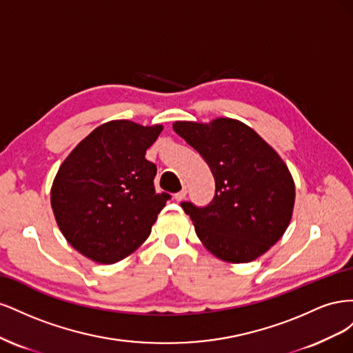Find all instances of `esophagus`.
Listing matches in <instances>:
<instances>
[{
  "mask_svg": "<svg viewBox=\"0 0 353 353\" xmlns=\"http://www.w3.org/2000/svg\"><path fill=\"white\" fill-rule=\"evenodd\" d=\"M185 196H187V188H183L181 191H178V193L174 194V199H175L176 201H181V200L185 199Z\"/></svg>",
  "mask_w": 353,
  "mask_h": 353,
  "instance_id": "esophagus-1",
  "label": "esophagus"
}]
</instances>
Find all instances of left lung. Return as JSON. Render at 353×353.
Here are the masks:
<instances>
[{
    "label": "left lung",
    "instance_id": "1",
    "mask_svg": "<svg viewBox=\"0 0 353 353\" xmlns=\"http://www.w3.org/2000/svg\"><path fill=\"white\" fill-rule=\"evenodd\" d=\"M172 126L215 178V196L208 206L181 203L200 241L232 263L252 262L268 252L290 223L296 196L290 170L279 153L250 126L228 117Z\"/></svg>",
    "mask_w": 353,
    "mask_h": 353
}]
</instances>
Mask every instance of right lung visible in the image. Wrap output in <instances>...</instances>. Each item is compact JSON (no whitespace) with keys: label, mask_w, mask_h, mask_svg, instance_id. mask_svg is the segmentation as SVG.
I'll return each instance as SVG.
<instances>
[{"label":"right lung","mask_w":353,"mask_h":353,"mask_svg":"<svg viewBox=\"0 0 353 353\" xmlns=\"http://www.w3.org/2000/svg\"><path fill=\"white\" fill-rule=\"evenodd\" d=\"M162 125L103 123L73 148L51 187V208L72 248L99 263H114L150 236L170 199L157 194V168L145 159Z\"/></svg>","instance_id":"add662e5"}]
</instances>
